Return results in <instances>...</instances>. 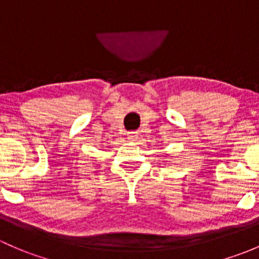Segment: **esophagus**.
I'll return each instance as SVG.
<instances>
[{
  "mask_svg": "<svg viewBox=\"0 0 259 259\" xmlns=\"http://www.w3.org/2000/svg\"><path fill=\"white\" fill-rule=\"evenodd\" d=\"M127 138L130 141H136L138 138V133L137 132H128L127 133Z\"/></svg>",
  "mask_w": 259,
  "mask_h": 259,
  "instance_id": "obj_1",
  "label": "esophagus"
}]
</instances>
